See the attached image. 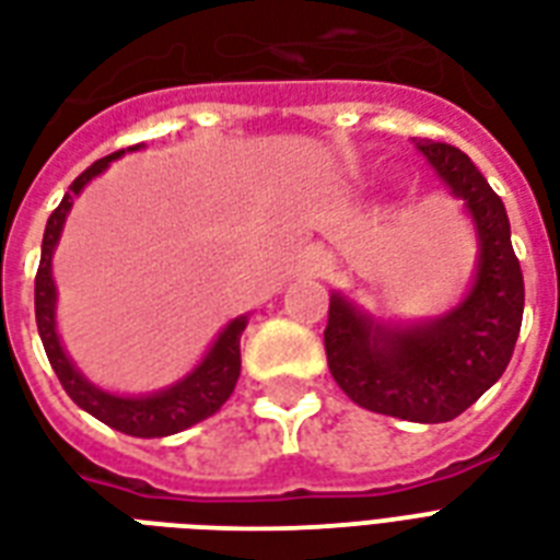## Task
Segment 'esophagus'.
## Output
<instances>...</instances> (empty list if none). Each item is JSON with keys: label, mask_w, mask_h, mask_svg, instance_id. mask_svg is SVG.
<instances>
[{"label": "esophagus", "mask_w": 560, "mask_h": 560, "mask_svg": "<svg viewBox=\"0 0 560 560\" xmlns=\"http://www.w3.org/2000/svg\"><path fill=\"white\" fill-rule=\"evenodd\" d=\"M306 268H310L312 275L324 277L332 271V259H329L327 254H310V257H306Z\"/></svg>", "instance_id": "obj_1"}]
</instances>
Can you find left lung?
<instances>
[{
    "label": "left lung",
    "instance_id": "left-lung-1",
    "mask_svg": "<svg viewBox=\"0 0 560 560\" xmlns=\"http://www.w3.org/2000/svg\"><path fill=\"white\" fill-rule=\"evenodd\" d=\"M415 145L474 215L482 242L474 289L444 320L406 329L371 327L332 294L324 350L329 374L357 406L415 423H444L470 409L509 368L526 292L500 195L456 145Z\"/></svg>",
    "mask_w": 560,
    "mask_h": 560
}]
</instances>
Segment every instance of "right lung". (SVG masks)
<instances>
[{"instance_id":"right-lung-1","label":"right lung","mask_w":560,"mask_h":560,"mask_svg":"<svg viewBox=\"0 0 560 560\" xmlns=\"http://www.w3.org/2000/svg\"><path fill=\"white\" fill-rule=\"evenodd\" d=\"M140 149V145H131ZM125 151H114L107 158L95 160L93 166L81 172L72 180L69 192L63 195V201L58 203V210L51 212L46 221V233H43V254L40 266H37V277H34V315H37V329H40L43 348L49 357L55 374H58L63 392L75 400L84 411H90L93 418H98L107 427L119 429L125 435L133 438H163L175 435L180 429L192 427L198 420L210 418L224 406V400L231 397L236 388L242 371L240 357V339L245 332V318H236L228 324V329L221 332L219 341L212 345L210 353L203 357V362L195 368L192 374L186 376L184 383H177L175 388H168L154 397H114V394L98 392L95 385H90L84 376L78 374L72 362L67 359L63 348H60L58 332H55V280H51V250L58 245V236L63 231V219H67L72 198L86 186V180H93L98 172L107 168L110 160H116Z\"/></svg>"}]
</instances>
